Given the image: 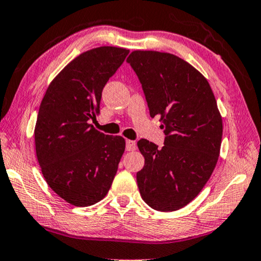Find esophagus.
Returning a JSON list of instances; mask_svg holds the SVG:
<instances>
[{"label":"esophagus","instance_id":"34e87169","mask_svg":"<svg viewBox=\"0 0 261 261\" xmlns=\"http://www.w3.org/2000/svg\"><path fill=\"white\" fill-rule=\"evenodd\" d=\"M126 150L127 151H135L137 150V143L133 140H127L126 141Z\"/></svg>","mask_w":261,"mask_h":261}]
</instances>
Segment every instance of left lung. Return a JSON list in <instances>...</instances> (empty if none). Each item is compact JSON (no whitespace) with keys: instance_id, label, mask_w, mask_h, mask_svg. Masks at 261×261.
I'll return each mask as SVG.
<instances>
[{"instance_id":"left-lung-1","label":"left lung","mask_w":261,"mask_h":261,"mask_svg":"<svg viewBox=\"0 0 261 261\" xmlns=\"http://www.w3.org/2000/svg\"><path fill=\"white\" fill-rule=\"evenodd\" d=\"M127 62L143 86L150 116L165 128L164 146L141 139L145 165L137 172L143 200L170 212L189 204L211 177L221 151L223 122L208 81L169 53L135 50Z\"/></svg>"}]
</instances>
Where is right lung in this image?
I'll use <instances>...</instances> for the list:
<instances>
[{"label": "right lung", "instance_id": "1", "mask_svg": "<svg viewBox=\"0 0 261 261\" xmlns=\"http://www.w3.org/2000/svg\"><path fill=\"white\" fill-rule=\"evenodd\" d=\"M128 53L99 46L80 54L50 83L40 103L37 160L49 187L77 207L106 197L126 148L122 137L106 135L91 121L99 114L103 87Z\"/></svg>", "mask_w": 261, "mask_h": 261}]
</instances>
